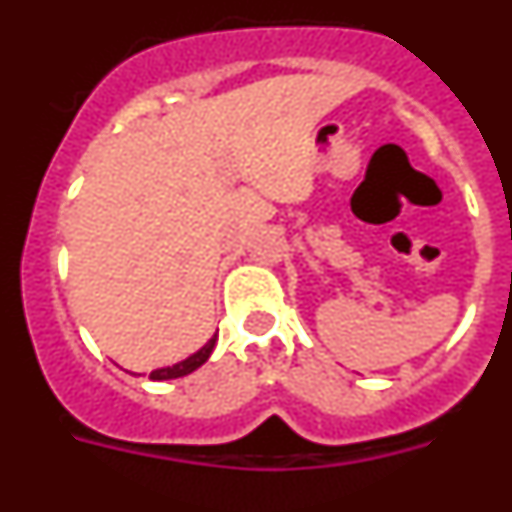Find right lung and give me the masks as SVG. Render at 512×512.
Masks as SVG:
<instances>
[{"label": "right lung", "instance_id": "right-lung-1", "mask_svg": "<svg viewBox=\"0 0 512 512\" xmlns=\"http://www.w3.org/2000/svg\"><path fill=\"white\" fill-rule=\"evenodd\" d=\"M215 341H217V333L210 338V341L205 343V346L197 351V354L187 356L184 361H179V364L174 366H164V369H156V372H151L148 377L153 379V382H164V379H179V377H187V374H192L194 369H200L202 364H205L207 359H210L212 348H215Z\"/></svg>", "mask_w": 512, "mask_h": 512}]
</instances>
